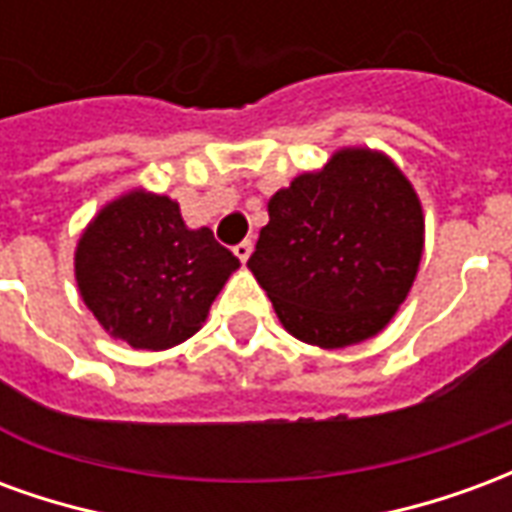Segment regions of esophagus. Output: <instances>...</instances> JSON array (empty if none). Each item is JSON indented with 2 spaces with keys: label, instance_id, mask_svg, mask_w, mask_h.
<instances>
[{
  "label": "esophagus",
  "instance_id": "1",
  "mask_svg": "<svg viewBox=\"0 0 512 512\" xmlns=\"http://www.w3.org/2000/svg\"><path fill=\"white\" fill-rule=\"evenodd\" d=\"M233 252H235V257L241 260V263H246V260H249V255H252V241H241V244H235Z\"/></svg>",
  "mask_w": 512,
  "mask_h": 512
}]
</instances>
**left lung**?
Instances as JSON below:
<instances>
[{
    "mask_svg": "<svg viewBox=\"0 0 512 512\" xmlns=\"http://www.w3.org/2000/svg\"><path fill=\"white\" fill-rule=\"evenodd\" d=\"M422 233L406 175L356 147L271 197L246 266L293 337L345 348L392 321L417 277Z\"/></svg>",
    "mask_w": 512,
    "mask_h": 512,
    "instance_id": "left-lung-1",
    "label": "left lung"
}]
</instances>
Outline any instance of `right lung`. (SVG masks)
Here are the masks:
<instances>
[{
    "label": "right lung",
    "mask_w": 512,
    "mask_h": 512,
    "mask_svg": "<svg viewBox=\"0 0 512 512\" xmlns=\"http://www.w3.org/2000/svg\"><path fill=\"white\" fill-rule=\"evenodd\" d=\"M238 266L208 227L183 224L178 202L145 191L106 205L76 246L84 304L112 337L145 351L189 340Z\"/></svg>",
    "instance_id": "right-lung-1"
}]
</instances>
